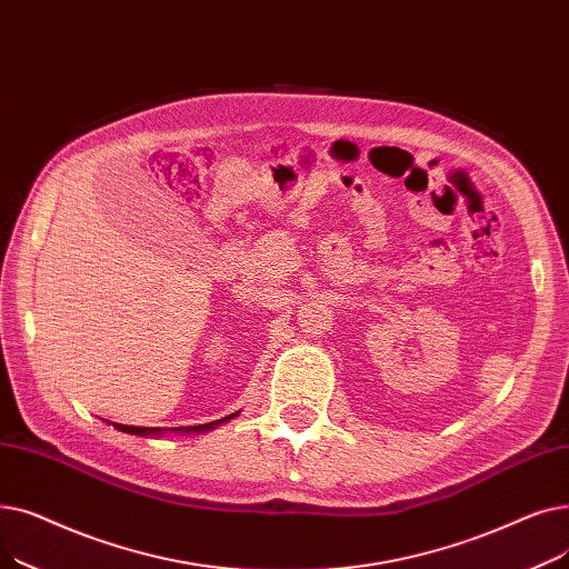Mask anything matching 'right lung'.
I'll return each mask as SVG.
<instances>
[{
  "label": "right lung",
  "mask_w": 569,
  "mask_h": 569,
  "mask_svg": "<svg viewBox=\"0 0 569 569\" xmlns=\"http://www.w3.org/2000/svg\"><path fill=\"white\" fill-rule=\"evenodd\" d=\"M231 417H236V415H229L220 421H210V423H201V426H182V428H171V430H176V432H203V430H212L214 426L229 421ZM113 426L122 432H129V436H161V432H164L161 428H146V426H124V423H113Z\"/></svg>",
  "instance_id": "right-lung-1"
}]
</instances>
